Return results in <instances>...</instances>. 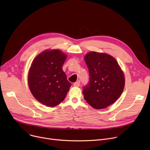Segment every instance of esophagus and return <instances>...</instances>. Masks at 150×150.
Here are the masks:
<instances>
[{
	"label": "esophagus",
	"mask_w": 150,
	"mask_h": 150,
	"mask_svg": "<svg viewBox=\"0 0 150 150\" xmlns=\"http://www.w3.org/2000/svg\"><path fill=\"white\" fill-rule=\"evenodd\" d=\"M80 86V81H78L74 83V86H75V87H79Z\"/></svg>",
	"instance_id": "1"
}]
</instances>
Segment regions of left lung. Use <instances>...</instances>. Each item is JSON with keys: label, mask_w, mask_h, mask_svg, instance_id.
<instances>
[{"label": "left lung", "mask_w": 150, "mask_h": 150, "mask_svg": "<svg viewBox=\"0 0 150 150\" xmlns=\"http://www.w3.org/2000/svg\"><path fill=\"white\" fill-rule=\"evenodd\" d=\"M89 81L84 98L93 108H106L120 97L125 87L123 72L116 59L106 53L91 52L84 57Z\"/></svg>", "instance_id": "1"}]
</instances>
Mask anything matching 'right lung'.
Wrapping results in <instances>:
<instances>
[{"label":"right lung","mask_w":150,"mask_h":150,"mask_svg":"<svg viewBox=\"0 0 150 150\" xmlns=\"http://www.w3.org/2000/svg\"><path fill=\"white\" fill-rule=\"evenodd\" d=\"M67 58L59 50H45L34 59L28 83L34 97L42 105L56 106L64 100L71 86L62 66Z\"/></svg>","instance_id":"right-lung-1"}]
</instances>
